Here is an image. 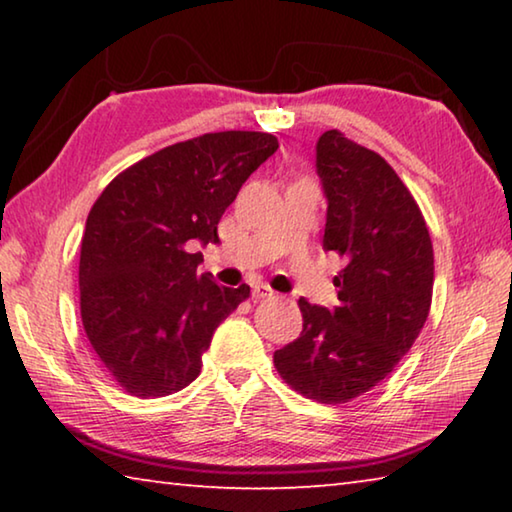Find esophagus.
Masks as SVG:
<instances>
[{"mask_svg": "<svg viewBox=\"0 0 512 512\" xmlns=\"http://www.w3.org/2000/svg\"><path fill=\"white\" fill-rule=\"evenodd\" d=\"M273 296H275V291L268 287V284H264V282L253 284V298L255 300H264V298H273Z\"/></svg>", "mask_w": 512, "mask_h": 512, "instance_id": "1", "label": "esophagus"}]
</instances>
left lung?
<instances>
[{
	"label": "left lung",
	"instance_id": "1",
	"mask_svg": "<svg viewBox=\"0 0 512 512\" xmlns=\"http://www.w3.org/2000/svg\"><path fill=\"white\" fill-rule=\"evenodd\" d=\"M327 196L323 248L345 259L339 307L298 300L302 332L273 354L280 377L320 404H345L391 375L418 339L433 293V246L418 203L379 153L327 131L316 144Z\"/></svg>",
	"mask_w": 512,
	"mask_h": 512
}]
</instances>
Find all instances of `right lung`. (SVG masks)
<instances>
[{"instance_id": "right-lung-1", "label": "right lung", "mask_w": 512, "mask_h": 512, "mask_svg": "<svg viewBox=\"0 0 512 512\" xmlns=\"http://www.w3.org/2000/svg\"><path fill=\"white\" fill-rule=\"evenodd\" d=\"M277 151L257 131L205 133L121 171L94 201L81 239V320L92 350L126 393L183 391L198 377L214 329L250 296L198 275L194 241Z\"/></svg>"}]
</instances>
